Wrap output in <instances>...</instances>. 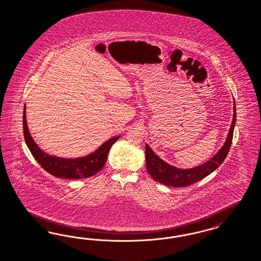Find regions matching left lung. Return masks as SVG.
<instances>
[{"instance_id": "1", "label": "left lung", "mask_w": 261, "mask_h": 261, "mask_svg": "<svg viewBox=\"0 0 261 261\" xmlns=\"http://www.w3.org/2000/svg\"><path fill=\"white\" fill-rule=\"evenodd\" d=\"M236 121H237V110H236V101H233L232 121L229 127V133L224 145L213 158L210 159L204 164L195 167L179 168V167L171 166L160 158L157 154H155V152L151 149L148 144H145L146 170L155 181L164 184L166 186L174 187V188L188 187L191 184H194L204 179L207 175L214 172L227 157L231 145Z\"/></svg>"}]
</instances>
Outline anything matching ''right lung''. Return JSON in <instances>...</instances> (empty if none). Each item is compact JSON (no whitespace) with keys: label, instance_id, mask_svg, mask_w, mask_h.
Returning <instances> with one entry per match:
<instances>
[{"label":"right lung","instance_id":"obj_1","mask_svg":"<svg viewBox=\"0 0 261 261\" xmlns=\"http://www.w3.org/2000/svg\"><path fill=\"white\" fill-rule=\"evenodd\" d=\"M25 104L23 114V128H24V142L27 143L32 156L37 161L47 172L58 178L64 179H82L92 177L106 164L108 153L112 145L117 142L120 136H116L103 142L96 150L83 157L77 158H63L56 155H49L42 150L37 143L33 140L30 133L27 116H25Z\"/></svg>","mask_w":261,"mask_h":261}]
</instances>
